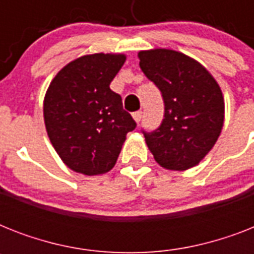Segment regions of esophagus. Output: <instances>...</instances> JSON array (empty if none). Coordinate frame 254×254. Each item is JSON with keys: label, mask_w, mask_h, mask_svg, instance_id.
Segmentation results:
<instances>
[{"label": "esophagus", "mask_w": 254, "mask_h": 254, "mask_svg": "<svg viewBox=\"0 0 254 254\" xmlns=\"http://www.w3.org/2000/svg\"><path fill=\"white\" fill-rule=\"evenodd\" d=\"M133 119H134L135 123H139V121H141V119H142V112L141 111L134 112V113H133Z\"/></svg>", "instance_id": "esophagus-1"}]
</instances>
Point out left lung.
<instances>
[{
	"mask_svg": "<svg viewBox=\"0 0 254 254\" xmlns=\"http://www.w3.org/2000/svg\"><path fill=\"white\" fill-rule=\"evenodd\" d=\"M145 76L162 92L165 119L145 141L159 166L185 171L208 154L224 125V96L204 65L170 49L138 53Z\"/></svg>",
	"mask_w": 254,
	"mask_h": 254,
	"instance_id": "left-lung-1",
	"label": "left lung"
}]
</instances>
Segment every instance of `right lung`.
<instances>
[{
	"mask_svg": "<svg viewBox=\"0 0 254 254\" xmlns=\"http://www.w3.org/2000/svg\"><path fill=\"white\" fill-rule=\"evenodd\" d=\"M125 54H89L65 64L46 91L50 142L65 166L88 177L111 171L134 120L109 85Z\"/></svg>",
	"mask_w": 254,
	"mask_h": 254,
	"instance_id": "right-lung-1",
	"label": "right lung"
}]
</instances>
